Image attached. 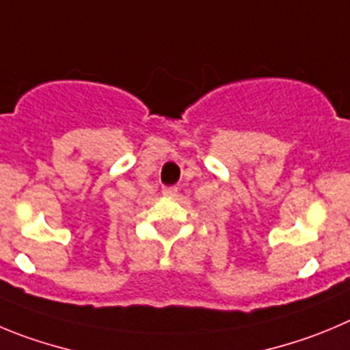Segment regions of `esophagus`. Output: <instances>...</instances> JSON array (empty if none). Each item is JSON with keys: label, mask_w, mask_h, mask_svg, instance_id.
<instances>
[{"label": "esophagus", "mask_w": 350, "mask_h": 350, "mask_svg": "<svg viewBox=\"0 0 350 350\" xmlns=\"http://www.w3.org/2000/svg\"><path fill=\"white\" fill-rule=\"evenodd\" d=\"M176 193H178V188H176V186H165L164 190H162V195L169 198L176 197Z\"/></svg>", "instance_id": "34e87169"}]
</instances>
